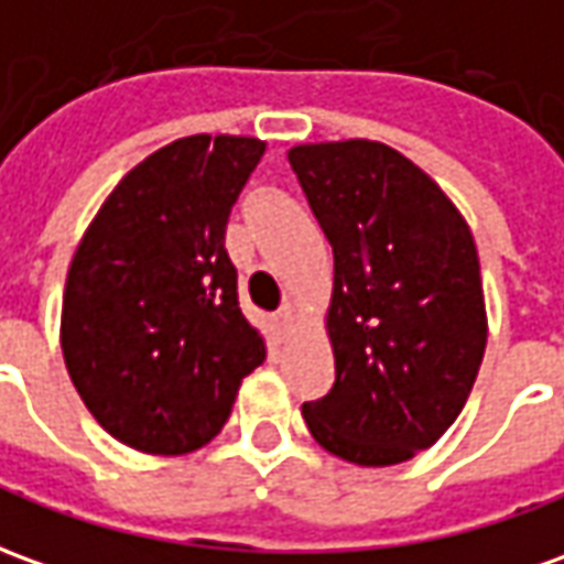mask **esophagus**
I'll return each mask as SVG.
<instances>
[{
    "label": "esophagus",
    "instance_id": "1",
    "mask_svg": "<svg viewBox=\"0 0 564 564\" xmlns=\"http://www.w3.org/2000/svg\"><path fill=\"white\" fill-rule=\"evenodd\" d=\"M291 319H294V304H291V301H285V304L275 310V316H273L275 328H289Z\"/></svg>",
    "mask_w": 564,
    "mask_h": 564
}]
</instances>
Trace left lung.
<instances>
[{"instance_id": "left-lung-1", "label": "left lung", "mask_w": 564, "mask_h": 564, "mask_svg": "<svg viewBox=\"0 0 564 564\" xmlns=\"http://www.w3.org/2000/svg\"><path fill=\"white\" fill-rule=\"evenodd\" d=\"M289 162L334 251V387L304 402L306 426L359 467L411 460L457 421L482 365L473 232L436 181L387 143H301Z\"/></svg>"}]
</instances>
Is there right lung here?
<instances>
[{
  "instance_id": "right-lung-1",
  "label": "right lung",
  "mask_w": 564,
  "mask_h": 564,
  "mask_svg": "<svg viewBox=\"0 0 564 564\" xmlns=\"http://www.w3.org/2000/svg\"><path fill=\"white\" fill-rule=\"evenodd\" d=\"M267 143L193 134L116 184L73 254L61 313L69 380L143 454L208 445L267 347L239 310L227 220Z\"/></svg>"
}]
</instances>
